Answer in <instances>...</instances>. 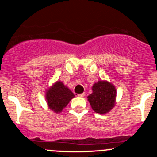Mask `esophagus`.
<instances>
[{
  "label": "esophagus",
  "instance_id": "obj_1",
  "mask_svg": "<svg viewBox=\"0 0 157 157\" xmlns=\"http://www.w3.org/2000/svg\"><path fill=\"white\" fill-rule=\"evenodd\" d=\"M85 96V93H80V94H78V96H80V97H84Z\"/></svg>",
  "mask_w": 157,
  "mask_h": 157
}]
</instances>
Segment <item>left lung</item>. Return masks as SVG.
I'll list each match as a JSON object with an SVG mask.
<instances>
[{
    "label": "left lung",
    "instance_id": "obj_1",
    "mask_svg": "<svg viewBox=\"0 0 157 157\" xmlns=\"http://www.w3.org/2000/svg\"><path fill=\"white\" fill-rule=\"evenodd\" d=\"M116 90L107 81H99L93 86V93L88 96L92 109L99 114H105L115 105Z\"/></svg>",
    "mask_w": 157,
    "mask_h": 157
}]
</instances>
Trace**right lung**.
Returning a JSON list of instances; mask_svg holds the SVG:
<instances>
[{
	"label": "right lung",
	"instance_id": "add662e5",
	"mask_svg": "<svg viewBox=\"0 0 157 157\" xmlns=\"http://www.w3.org/2000/svg\"><path fill=\"white\" fill-rule=\"evenodd\" d=\"M74 97V93L60 81L55 83L46 93L49 108L56 113L61 112Z\"/></svg>",
	"mask_w": 157,
	"mask_h": 157
}]
</instances>
